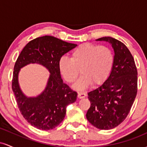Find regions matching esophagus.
I'll list each match as a JSON object with an SVG mask.
<instances>
[{
	"instance_id": "esophagus-1",
	"label": "esophagus",
	"mask_w": 147,
	"mask_h": 147,
	"mask_svg": "<svg viewBox=\"0 0 147 147\" xmlns=\"http://www.w3.org/2000/svg\"><path fill=\"white\" fill-rule=\"evenodd\" d=\"M77 96H78V98L82 99V98H84V97L86 96V94L83 92H77Z\"/></svg>"
}]
</instances>
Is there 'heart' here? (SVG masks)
<instances>
[{
  "label": "heart",
  "instance_id": "heart-1",
  "mask_svg": "<svg viewBox=\"0 0 147 147\" xmlns=\"http://www.w3.org/2000/svg\"><path fill=\"white\" fill-rule=\"evenodd\" d=\"M115 61L113 50L107 45L84 43L72 52L71 59L62 57L59 68L64 79L73 83L81 70L82 76L75 85L77 90H84L92 84L100 85L110 76Z\"/></svg>",
  "mask_w": 147,
  "mask_h": 147
}]
</instances>
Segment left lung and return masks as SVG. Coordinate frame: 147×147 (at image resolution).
<instances>
[{"label":"left lung","mask_w":147,"mask_h":147,"mask_svg":"<svg viewBox=\"0 0 147 147\" xmlns=\"http://www.w3.org/2000/svg\"><path fill=\"white\" fill-rule=\"evenodd\" d=\"M112 45L113 68L102 86L88 93L90 106L86 118L95 127L109 130L120 124L129 113L138 92V71L129 50L110 36L99 38Z\"/></svg>","instance_id":"8db88e82"}]
</instances>
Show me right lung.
Masks as SVG:
<instances>
[{
	"mask_svg": "<svg viewBox=\"0 0 147 147\" xmlns=\"http://www.w3.org/2000/svg\"><path fill=\"white\" fill-rule=\"evenodd\" d=\"M76 46L52 36L38 37L25 45L15 63L12 90L21 113L36 129H55L63 120L67 106L77 99V92L63 82L59 68L61 57ZM35 63L45 66L51 75L44 92L36 98H28L18 85V72L25 65Z\"/></svg>",
	"mask_w": 147,
	"mask_h": 147,
	"instance_id": "right-lung-1",
	"label": "right lung"
}]
</instances>
